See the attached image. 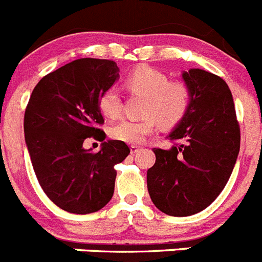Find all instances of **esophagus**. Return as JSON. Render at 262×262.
Instances as JSON below:
<instances>
[{"instance_id":"obj_1","label":"esophagus","mask_w":262,"mask_h":262,"mask_svg":"<svg viewBox=\"0 0 262 262\" xmlns=\"http://www.w3.org/2000/svg\"><path fill=\"white\" fill-rule=\"evenodd\" d=\"M129 150H131V154H136V153H139L140 150H143V148H141V146H138V145H131L129 146Z\"/></svg>"}]
</instances>
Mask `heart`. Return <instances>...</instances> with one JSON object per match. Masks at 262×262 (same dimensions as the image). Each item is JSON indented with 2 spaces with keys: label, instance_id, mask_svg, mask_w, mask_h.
Here are the masks:
<instances>
[{
  "label": "heart",
  "instance_id": "heart-1",
  "mask_svg": "<svg viewBox=\"0 0 262 262\" xmlns=\"http://www.w3.org/2000/svg\"><path fill=\"white\" fill-rule=\"evenodd\" d=\"M131 94L145 98L140 121L122 119L113 124L109 135L126 144H140L156 131L157 124L170 128L183 121L191 103L190 87L183 81H170L168 77L151 67H139L124 79ZM99 108L106 118L121 114V98L114 87L105 90L99 99Z\"/></svg>",
  "mask_w": 262,
  "mask_h": 262
}]
</instances>
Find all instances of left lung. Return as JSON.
Segmentation results:
<instances>
[{
    "label": "left lung",
    "mask_w": 262,
    "mask_h": 262,
    "mask_svg": "<svg viewBox=\"0 0 262 262\" xmlns=\"http://www.w3.org/2000/svg\"><path fill=\"white\" fill-rule=\"evenodd\" d=\"M191 103L170 134V150L153 148L156 163L146 183L154 206L170 216H190L208 207L233 172L241 128L233 96L221 77L202 69L184 72Z\"/></svg>",
    "instance_id": "obj_1"
}]
</instances>
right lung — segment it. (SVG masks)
Returning a JSON list of instances; mask_svg holds the SVG:
<instances>
[{
  "label": "right lung",
  "instance_id": "add662e5",
  "mask_svg": "<svg viewBox=\"0 0 262 262\" xmlns=\"http://www.w3.org/2000/svg\"><path fill=\"white\" fill-rule=\"evenodd\" d=\"M118 77L113 60L77 59L46 74L29 98L24 135L32 166L45 194L67 212H96L113 196L114 164L129 148L109 140L95 153L83 141L105 139L99 99Z\"/></svg>",
  "mask_w": 262,
  "mask_h": 262
}]
</instances>
